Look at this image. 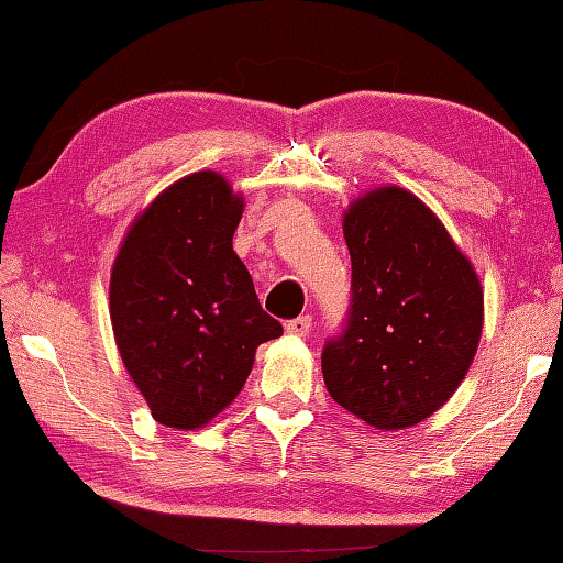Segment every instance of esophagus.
<instances>
[{"instance_id": "34e87169", "label": "esophagus", "mask_w": 563, "mask_h": 563, "mask_svg": "<svg viewBox=\"0 0 563 563\" xmlns=\"http://www.w3.org/2000/svg\"><path fill=\"white\" fill-rule=\"evenodd\" d=\"M285 329H288V333H292V336H307L309 331H312V317L309 314H302V317H297V319H292V321H288V324H285Z\"/></svg>"}]
</instances>
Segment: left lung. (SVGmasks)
Here are the masks:
<instances>
[{
  "instance_id": "8db88e82",
  "label": "left lung",
  "mask_w": 563,
  "mask_h": 563,
  "mask_svg": "<svg viewBox=\"0 0 563 563\" xmlns=\"http://www.w3.org/2000/svg\"><path fill=\"white\" fill-rule=\"evenodd\" d=\"M343 236L353 300L321 353L327 389L377 430L411 428L457 391L479 349V275L435 212L399 186L353 200Z\"/></svg>"
}]
</instances>
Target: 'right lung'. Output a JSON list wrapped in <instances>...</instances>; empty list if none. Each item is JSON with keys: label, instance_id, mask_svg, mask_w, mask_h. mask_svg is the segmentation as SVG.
<instances>
[{"label": "right lung", "instance_id": "obj_1", "mask_svg": "<svg viewBox=\"0 0 563 563\" xmlns=\"http://www.w3.org/2000/svg\"><path fill=\"white\" fill-rule=\"evenodd\" d=\"M242 212L222 174L196 172L137 214L115 256V345L162 426L212 421L242 391L258 345L283 333L232 249Z\"/></svg>", "mask_w": 563, "mask_h": 563}]
</instances>
